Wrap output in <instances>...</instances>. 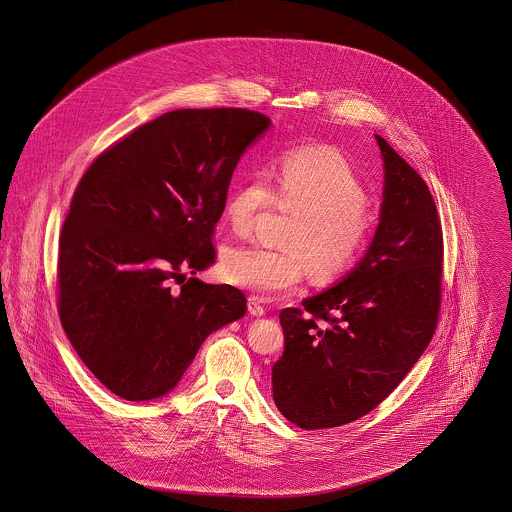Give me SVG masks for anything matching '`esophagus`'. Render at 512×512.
Masks as SVG:
<instances>
[{
  "label": "esophagus",
  "instance_id": "34e87169",
  "mask_svg": "<svg viewBox=\"0 0 512 512\" xmlns=\"http://www.w3.org/2000/svg\"><path fill=\"white\" fill-rule=\"evenodd\" d=\"M247 309L253 317H263L267 313V307L263 305V299L257 295H249L247 297Z\"/></svg>",
  "mask_w": 512,
  "mask_h": 512
}]
</instances>
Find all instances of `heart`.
I'll use <instances>...</instances> for the list:
<instances>
[{"label":"heart","mask_w":512,"mask_h":512,"mask_svg":"<svg viewBox=\"0 0 512 512\" xmlns=\"http://www.w3.org/2000/svg\"><path fill=\"white\" fill-rule=\"evenodd\" d=\"M267 174L255 172L226 201V217L236 234H249L276 203L301 215L288 230L286 251L265 245H238L224 251L222 276L259 295L292 292L307 265L317 280H334L355 267L376 230L366 207L365 188L336 149L292 147L282 151Z\"/></svg>","instance_id":"heart-1"}]
</instances>
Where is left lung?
<instances>
[{
  "label": "left lung",
  "instance_id": "1",
  "mask_svg": "<svg viewBox=\"0 0 512 512\" xmlns=\"http://www.w3.org/2000/svg\"><path fill=\"white\" fill-rule=\"evenodd\" d=\"M384 201L376 236L338 286L280 313L286 347L272 366L278 411L303 430L336 428L376 409L432 340L443 232L422 176L380 136Z\"/></svg>",
  "mask_w": 512,
  "mask_h": 512
}]
</instances>
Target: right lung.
Segmentation results:
<instances>
[{
	"instance_id": "right-lung-1",
	"label": "right lung",
	"mask_w": 512,
	"mask_h": 512,
	"mask_svg": "<svg viewBox=\"0 0 512 512\" xmlns=\"http://www.w3.org/2000/svg\"><path fill=\"white\" fill-rule=\"evenodd\" d=\"M270 126L240 107L178 109L99 153L59 236L57 311L82 363L126 401L178 384L203 340L245 315L215 263V226L245 147Z\"/></svg>"
}]
</instances>
